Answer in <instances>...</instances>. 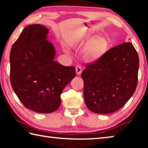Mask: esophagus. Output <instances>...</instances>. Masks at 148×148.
<instances>
[{
  "mask_svg": "<svg viewBox=\"0 0 148 148\" xmlns=\"http://www.w3.org/2000/svg\"><path fill=\"white\" fill-rule=\"evenodd\" d=\"M82 71V66H79V65H77V66H76V74H78V75L81 74Z\"/></svg>",
  "mask_w": 148,
  "mask_h": 148,
  "instance_id": "1",
  "label": "esophagus"
}]
</instances>
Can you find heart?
I'll list each match as a JSON object with an SVG mask.
<instances>
[{
	"instance_id": "heart-1",
	"label": "heart",
	"mask_w": 148,
	"mask_h": 148,
	"mask_svg": "<svg viewBox=\"0 0 148 148\" xmlns=\"http://www.w3.org/2000/svg\"><path fill=\"white\" fill-rule=\"evenodd\" d=\"M79 44H87L84 49V56L89 61H95L101 57L108 47L106 39L100 36H82L72 42V45Z\"/></svg>"
}]
</instances>
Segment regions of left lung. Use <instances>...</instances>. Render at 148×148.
Wrapping results in <instances>:
<instances>
[{"label":"left lung","instance_id":"obj_1","mask_svg":"<svg viewBox=\"0 0 148 148\" xmlns=\"http://www.w3.org/2000/svg\"><path fill=\"white\" fill-rule=\"evenodd\" d=\"M138 67V55L131 42L112 47L97 61L86 65L82 77L89 110L108 114L123 106L136 90Z\"/></svg>","mask_w":148,"mask_h":148}]
</instances>
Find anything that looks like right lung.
<instances>
[{"label": "right lung", "mask_w": 148, "mask_h": 148, "mask_svg": "<svg viewBox=\"0 0 148 148\" xmlns=\"http://www.w3.org/2000/svg\"><path fill=\"white\" fill-rule=\"evenodd\" d=\"M48 32L42 25H28L10 54L12 89L27 108L42 114L59 108L62 91L76 76L74 66L54 61L56 49L47 40Z\"/></svg>", "instance_id": "1"}]
</instances>
